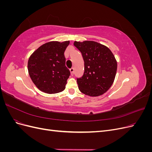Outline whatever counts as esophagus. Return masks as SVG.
<instances>
[{"mask_svg": "<svg viewBox=\"0 0 152 152\" xmlns=\"http://www.w3.org/2000/svg\"><path fill=\"white\" fill-rule=\"evenodd\" d=\"M70 73H71V75H73V74H74V68H71L70 69Z\"/></svg>", "mask_w": 152, "mask_h": 152, "instance_id": "obj_1", "label": "esophagus"}]
</instances>
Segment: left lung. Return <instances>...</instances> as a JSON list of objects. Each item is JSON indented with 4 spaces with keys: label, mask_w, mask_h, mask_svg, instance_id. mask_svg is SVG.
Segmentation results:
<instances>
[{
    "label": "left lung",
    "mask_w": 152,
    "mask_h": 152,
    "mask_svg": "<svg viewBox=\"0 0 152 152\" xmlns=\"http://www.w3.org/2000/svg\"><path fill=\"white\" fill-rule=\"evenodd\" d=\"M84 61V72L77 78L79 89L86 95L98 96L106 93L115 77L117 63L107 47L94 41L75 42Z\"/></svg>",
    "instance_id": "1"
}]
</instances>
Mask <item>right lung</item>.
I'll return each instance as SVG.
<instances>
[{"label":"right lung","instance_id":"1","mask_svg":"<svg viewBox=\"0 0 152 152\" xmlns=\"http://www.w3.org/2000/svg\"><path fill=\"white\" fill-rule=\"evenodd\" d=\"M70 42H49L32 54L28 62L31 80L44 93L54 94L65 89L70 72L65 66L64 53Z\"/></svg>","mask_w":152,"mask_h":152}]
</instances>
